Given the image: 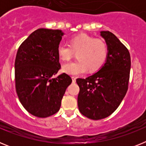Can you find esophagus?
Listing matches in <instances>:
<instances>
[{"label":"esophagus","mask_w":146,"mask_h":146,"mask_svg":"<svg viewBox=\"0 0 146 146\" xmlns=\"http://www.w3.org/2000/svg\"><path fill=\"white\" fill-rule=\"evenodd\" d=\"M72 82H76V77H72Z\"/></svg>","instance_id":"obj_1"}]
</instances>
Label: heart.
I'll list each match as a JSON object with an SVG mask.
<instances>
[{
  "instance_id": "obj_1",
  "label": "heart",
  "mask_w": 146,
  "mask_h": 146,
  "mask_svg": "<svg viewBox=\"0 0 146 146\" xmlns=\"http://www.w3.org/2000/svg\"><path fill=\"white\" fill-rule=\"evenodd\" d=\"M57 52L60 60L69 61L77 53V60L66 64L63 71L72 75H77L88 71L99 70L104 64L108 55L106 42L87 34H80L70 39V44H60Z\"/></svg>"
}]
</instances>
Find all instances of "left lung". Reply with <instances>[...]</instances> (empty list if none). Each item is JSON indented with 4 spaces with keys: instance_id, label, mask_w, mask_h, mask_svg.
<instances>
[{
    "instance_id": "1",
    "label": "left lung",
    "mask_w": 146,
    "mask_h": 146,
    "mask_svg": "<svg viewBox=\"0 0 146 146\" xmlns=\"http://www.w3.org/2000/svg\"><path fill=\"white\" fill-rule=\"evenodd\" d=\"M100 33L108 47L105 64L93 75L76 80L80 112L93 120L107 118L118 108L128 90L131 69L128 49L111 32Z\"/></svg>"
}]
</instances>
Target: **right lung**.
Returning a JSON list of instances; mask_svg holds the SVG:
<instances>
[{"label":"right lung","mask_w":146,"mask_h":146,"mask_svg":"<svg viewBox=\"0 0 146 146\" xmlns=\"http://www.w3.org/2000/svg\"><path fill=\"white\" fill-rule=\"evenodd\" d=\"M60 30L39 28L21 44L15 63V87L20 102L28 113L38 118L59 110L72 78L66 73L53 77L60 69L58 46Z\"/></svg>","instance_id":"add662e5"}]
</instances>
